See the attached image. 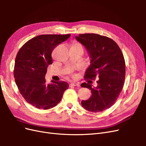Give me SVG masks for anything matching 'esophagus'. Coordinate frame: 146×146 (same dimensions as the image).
<instances>
[{"label": "esophagus", "mask_w": 146, "mask_h": 146, "mask_svg": "<svg viewBox=\"0 0 146 146\" xmlns=\"http://www.w3.org/2000/svg\"><path fill=\"white\" fill-rule=\"evenodd\" d=\"M70 86H78V87H79L80 86V84H79L78 83H76V82H72V83H71L70 84Z\"/></svg>", "instance_id": "34e87169"}]
</instances>
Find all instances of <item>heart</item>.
<instances>
[{
    "label": "heart",
    "instance_id": "1",
    "mask_svg": "<svg viewBox=\"0 0 146 146\" xmlns=\"http://www.w3.org/2000/svg\"><path fill=\"white\" fill-rule=\"evenodd\" d=\"M77 44H78V43H76V44H75L74 45H77Z\"/></svg>",
    "mask_w": 146,
    "mask_h": 146
}]
</instances>
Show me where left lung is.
I'll return each mask as SVG.
<instances>
[{
	"mask_svg": "<svg viewBox=\"0 0 146 146\" xmlns=\"http://www.w3.org/2000/svg\"><path fill=\"white\" fill-rule=\"evenodd\" d=\"M77 41L86 48L91 59L85 78L93 80L98 86L83 83L81 86L91 90V97L82 100L83 108L92 112H100L115 102L122 90L125 76V64L121 48L113 39L98 34H80Z\"/></svg>",
	"mask_w": 146,
	"mask_h": 146,
	"instance_id": "1",
	"label": "left lung"
}]
</instances>
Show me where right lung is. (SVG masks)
Segmentation results:
<instances>
[{
    "instance_id": "right-lung-1",
    "label": "right lung",
    "mask_w": 146,
    "mask_h": 146,
    "mask_svg": "<svg viewBox=\"0 0 146 146\" xmlns=\"http://www.w3.org/2000/svg\"><path fill=\"white\" fill-rule=\"evenodd\" d=\"M70 35H42L25 42L15 60L14 77L20 93L28 103L39 109L55 107L68 89L66 82L46 84L48 66L52 64V52Z\"/></svg>"
}]
</instances>
